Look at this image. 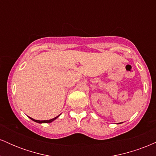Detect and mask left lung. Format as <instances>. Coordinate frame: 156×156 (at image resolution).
<instances>
[{
    "label": "left lung",
    "mask_w": 156,
    "mask_h": 156,
    "mask_svg": "<svg viewBox=\"0 0 156 156\" xmlns=\"http://www.w3.org/2000/svg\"><path fill=\"white\" fill-rule=\"evenodd\" d=\"M120 123H121V122H120ZM120 123H119V124H120Z\"/></svg>",
    "instance_id": "1"
}]
</instances>
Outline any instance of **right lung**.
I'll list each match as a JSON object with an SVG mask.
<instances>
[{
	"instance_id": "obj_1",
	"label": "right lung",
	"mask_w": 156,
	"mask_h": 156,
	"mask_svg": "<svg viewBox=\"0 0 156 156\" xmlns=\"http://www.w3.org/2000/svg\"><path fill=\"white\" fill-rule=\"evenodd\" d=\"M59 116H60V115L57 116L56 117L53 118V119H49V120H37V119H33V118H31V117H29V118H30V119H32V120H33V121H34V122H37V123H50V122H53V120H55V119H56V118H58V117H59Z\"/></svg>"
}]
</instances>
